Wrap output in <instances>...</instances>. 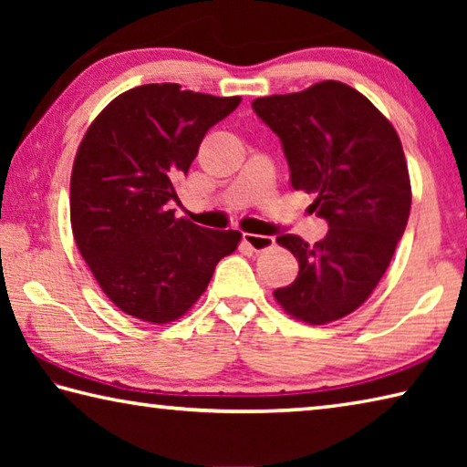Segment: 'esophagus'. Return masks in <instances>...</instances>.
<instances>
[{
	"mask_svg": "<svg viewBox=\"0 0 467 467\" xmlns=\"http://www.w3.org/2000/svg\"><path fill=\"white\" fill-rule=\"evenodd\" d=\"M244 244H249L253 251H265L274 244V236L270 234H253V233H244L243 234Z\"/></svg>",
	"mask_w": 467,
	"mask_h": 467,
	"instance_id": "esophagus-1",
	"label": "esophagus"
}]
</instances>
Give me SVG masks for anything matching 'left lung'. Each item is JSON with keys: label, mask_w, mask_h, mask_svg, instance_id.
Instances as JSON below:
<instances>
[{"label": "left lung", "mask_w": 467, "mask_h": 467, "mask_svg": "<svg viewBox=\"0 0 467 467\" xmlns=\"http://www.w3.org/2000/svg\"><path fill=\"white\" fill-rule=\"evenodd\" d=\"M251 107L280 138L292 187L315 195L311 210L329 226L313 247L295 234L275 239L298 259V275L274 296L311 326L336 321L370 296L406 231L412 189L401 141L373 102L336 80Z\"/></svg>", "instance_id": "8db88e82"}]
</instances>
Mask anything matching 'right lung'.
Returning <instances> with one entry per match:
<instances>
[{
    "label": "right lung",
    "mask_w": 467,
    "mask_h": 467,
    "mask_svg": "<svg viewBox=\"0 0 467 467\" xmlns=\"http://www.w3.org/2000/svg\"><path fill=\"white\" fill-rule=\"evenodd\" d=\"M241 97L144 84L102 109L78 148L69 214L78 249L105 295L150 323L185 315L239 231H210L169 210L205 133Z\"/></svg>",
    "instance_id": "obj_1"
}]
</instances>
